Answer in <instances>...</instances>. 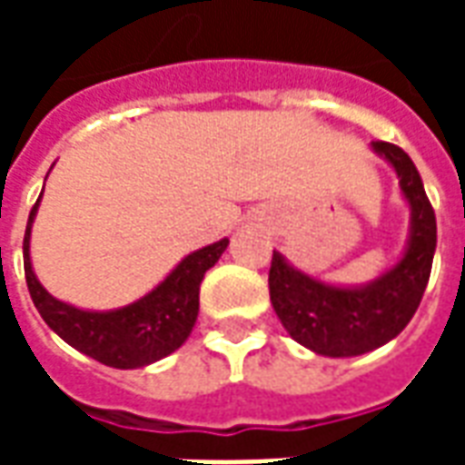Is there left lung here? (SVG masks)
Masks as SVG:
<instances>
[{"mask_svg":"<svg viewBox=\"0 0 465 465\" xmlns=\"http://www.w3.org/2000/svg\"><path fill=\"white\" fill-rule=\"evenodd\" d=\"M399 173L411 203L409 249L391 272L361 289H336L296 272L273 252L269 293L276 316L293 341L322 356H359L399 336L419 309L436 252V213L416 166L401 146L373 142Z\"/></svg>","mask_w":465,"mask_h":465,"instance_id":"8db88e82","label":"left lung"}]
</instances>
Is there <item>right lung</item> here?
Masks as SVG:
<instances>
[{
	"label": "right lung",
	"mask_w": 465,
	"mask_h": 465,
	"mask_svg": "<svg viewBox=\"0 0 465 465\" xmlns=\"http://www.w3.org/2000/svg\"><path fill=\"white\" fill-rule=\"evenodd\" d=\"M39 199L29 212L25 232V276L29 296L46 326L69 346L112 369H142L179 349L196 323L199 283L219 262L229 239L189 253L152 293L116 312H82L45 292L29 262V232Z\"/></svg>",
	"instance_id": "obj_1"
}]
</instances>
